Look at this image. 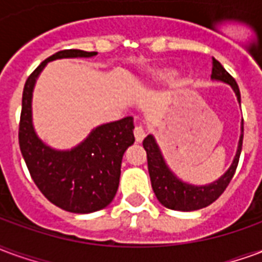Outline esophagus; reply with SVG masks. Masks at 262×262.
Instances as JSON below:
<instances>
[{"instance_id": "1", "label": "esophagus", "mask_w": 262, "mask_h": 262, "mask_svg": "<svg viewBox=\"0 0 262 262\" xmlns=\"http://www.w3.org/2000/svg\"><path fill=\"white\" fill-rule=\"evenodd\" d=\"M144 137H146V129L142 127V126H136V129H135V139H136V142L142 143Z\"/></svg>"}]
</instances>
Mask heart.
<instances>
[{
  "label": "heart",
  "mask_w": 262,
  "mask_h": 262,
  "mask_svg": "<svg viewBox=\"0 0 262 262\" xmlns=\"http://www.w3.org/2000/svg\"><path fill=\"white\" fill-rule=\"evenodd\" d=\"M174 75V71L170 69H157L151 70L150 73H147V81L150 84H164L167 81H170Z\"/></svg>",
  "instance_id": "obj_1"
}]
</instances>
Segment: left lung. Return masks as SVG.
Segmentation results:
<instances>
[{
  "label": "left lung",
  "mask_w": 262,
  "mask_h": 262,
  "mask_svg": "<svg viewBox=\"0 0 262 262\" xmlns=\"http://www.w3.org/2000/svg\"><path fill=\"white\" fill-rule=\"evenodd\" d=\"M210 78L213 81L229 84L236 94L237 101L240 103V90H238L237 82L216 59H213ZM243 133H244V127H243L242 120V133H240V139H238V144H237L236 156L231 161L230 167L216 181L206 184V185H193L189 182L182 181L180 177H177L167 164L164 156L161 153L160 146L156 142L153 135H148L143 142V147L147 153L148 174H150V180H151V187H153V191L159 199V202L165 208L172 209V210H181V212H192L198 209L206 208L210 203H213L222 193L225 192V189L230 184L231 178L236 172L240 153H242Z\"/></svg>",
  "instance_id": "1"
}]
</instances>
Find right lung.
<instances>
[{
  "mask_svg": "<svg viewBox=\"0 0 262 262\" xmlns=\"http://www.w3.org/2000/svg\"><path fill=\"white\" fill-rule=\"evenodd\" d=\"M97 52L63 50L43 61L26 80L22 94L19 147L32 180L49 201L71 213H92L106 208L119 187L123 154L135 143L133 118L103 123L69 150L48 146L37 136L32 118V98L48 63L60 59H88Z\"/></svg>",
  "mask_w": 262,
  "mask_h": 262,
  "instance_id": "1",
  "label": "right lung"
}]
</instances>
